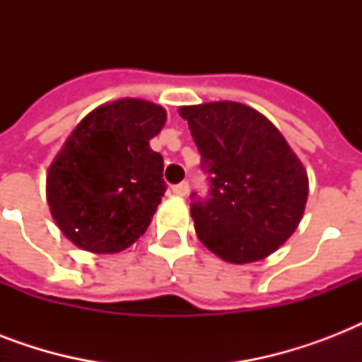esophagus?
Masks as SVG:
<instances>
[{
    "label": "esophagus",
    "mask_w": 362,
    "mask_h": 362,
    "mask_svg": "<svg viewBox=\"0 0 362 362\" xmlns=\"http://www.w3.org/2000/svg\"><path fill=\"white\" fill-rule=\"evenodd\" d=\"M187 192H189V184H187V182H180V184L173 186V193L178 195V197H186Z\"/></svg>",
    "instance_id": "obj_1"
}]
</instances>
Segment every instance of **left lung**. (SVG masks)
<instances>
[{"mask_svg":"<svg viewBox=\"0 0 362 362\" xmlns=\"http://www.w3.org/2000/svg\"><path fill=\"white\" fill-rule=\"evenodd\" d=\"M209 173L210 195L192 204L199 240L233 264L269 257L303 220L308 175L278 127L237 101L180 107Z\"/></svg>","mask_w":362,"mask_h":362,"instance_id":"left-lung-1","label":"left lung"}]
</instances>
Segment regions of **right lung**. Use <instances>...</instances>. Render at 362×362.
I'll list each match as a JSON object with an SVG mask.
<instances>
[{"label": "right lung", "mask_w": 362, "mask_h": 362, "mask_svg": "<svg viewBox=\"0 0 362 362\" xmlns=\"http://www.w3.org/2000/svg\"><path fill=\"white\" fill-rule=\"evenodd\" d=\"M163 107L124 98L86 115L48 167L47 201L75 246L118 253L141 238L165 193L163 158L150 148Z\"/></svg>", "instance_id": "add662e5"}]
</instances>
